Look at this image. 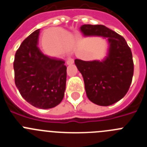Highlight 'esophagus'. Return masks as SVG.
Returning a JSON list of instances; mask_svg holds the SVG:
<instances>
[{"label": "esophagus", "mask_w": 147, "mask_h": 147, "mask_svg": "<svg viewBox=\"0 0 147 147\" xmlns=\"http://www.w3.org/2000/svg\"><path fill=\"white\" fill-rule=\"evenodd\" d=\"M66 62H67V65H71L74 63V59L71 57H67V59H66Z\"/></svg>", "instance_id": "esophagus-1"}]
</instances>
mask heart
<instances>
[{"instance_id": "heart-1", "label": "heart", "mask_w": 147, "mask_h": 147, "mask_svg": "<svg viewBox=\"0 0 147 147\" xmlns=\"http://www.w3.org/2000/svg\"><path fill=\"white\" fill-rule=\"evenodd\" d=\"M45 41H51V50L52 53L67 52L75 45V38L71 34L61 28H52L45 33Z\"/></svg>"}]
</instances>
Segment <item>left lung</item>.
Wrapping results in <instances>:
<instances>
[{"mask_svg": "<svg viewBox=\"0 0 147 147\" xmlns=\"http://www.w3.org/2000/svg\"><path fill=\"white\" fill-rule=\"evenodd\" d=\"M85 36L107 37L108 55L103 61L75 59L84 79L88 98L100 106H109L119 102L129 90L134 72L130 48L126 40L103 25L82 26Z\"/></svg>", "mask_w": 147, "mask_h": 147, "instance_id": "left-lung-1", "label": "left lung"}]
</instances>
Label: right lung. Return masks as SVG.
<instances>
[{
	"mask_svg": "<svg viewBox=\"0 0 147 147\" xmlns=\"http://www.w3.org/2000/svg\"><path fill=\"white\" fill-rule=\"evenodd\" d=\"M40 28L23 40L14 60L15 82L20 95L34 107L49 109L62 102L67 67L62 59L49 57L37 46Z\"/></svg>",
	"mask_w": 147,
	"mask_h": 147,
	"instance_id": "right-lung-1",
	"label": "right lung"
}]
</instances>
